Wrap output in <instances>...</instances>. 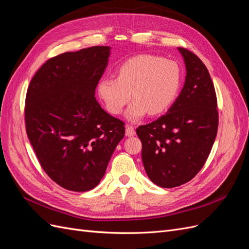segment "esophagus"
<instances>
[{
  "label": "esophagus",
  "instance_id": "34e87169",
  "mask_svg": "<svg viewBox=\"0 0 249 249\" xmlns=\"http://www.w3.org/2000/svg\"><path fill=\"white\" fill-rule=\"evenodd\" d=\"M135 134H136V132H135L134 127H132L130 125H126V127H125V136L126 137H133V136H135Z\"/></svg>",
  "mask_w": 249,
  "mask_h": 249
}]
</instances>
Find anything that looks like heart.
Instances as JSON below:
<instances>
[{
    "label": "heart",
    "instance_id": "obj_1",
    "mask_svg": "<svg viewBox=\"0 0 249 249\" xmlns=\"http://www.w3.org/2000/svg\"><path fill=\"white\" fill-rule=\"evenodd\" d=\"M182 71L177 62L154 55H138L118 66L116 79L104 77L96 84V93L113 115H119L125 105L130 123H138L150 115L166 111L178 94Z\"/></svg>",
    "mask_w": 249,
    "mask_h": 249
}]
</instances>
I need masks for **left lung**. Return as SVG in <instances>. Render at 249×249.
Masks as SVG:
<instances>
[{"label": "left lung", "mask_w": 249, "mask_h": 249, "mask_svg": "<svg viewBox=\"0 0 249 249\" xmlns=\"http://www.w3.org/2000/svg\"><path fill=\"white\" fill-rule=\"evenodd\" d=\"M186 78L166 114L136 130L146 175L163 188L189 182L205 165L218 129L217 99L206 65L193 53L178 48Z\"/></svg>", "instance_id": "obj_1"}]
</instances>
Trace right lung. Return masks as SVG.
I'll list each match as a JSON object with an SVG mask.
<instances>
[{
	"instance_id": "right-lung-1",
	"label": "right lung",
	"mask_w": 249,
	"mask_h": 249,
	"mask_svg": "<svg viewBox=\"0 0 249 249\" xmlns=\"http://www.w3.org/2000/svg\"><path fill=\"white\" fill-rule=\"evenodd\" d=\"M110 47L66 52L37 71L26 97V129L47 175L67 190L100 184L124 123L97 103V82L108 66Z\"/></svg>"
}]
</instances>
